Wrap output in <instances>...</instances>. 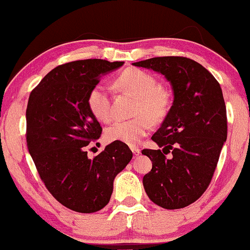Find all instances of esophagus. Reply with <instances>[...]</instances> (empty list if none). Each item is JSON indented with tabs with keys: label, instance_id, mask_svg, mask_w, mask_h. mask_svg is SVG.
<instances>
[{
	"label": "esophagus",
	"instance_id": "obj_1",
	"mask_svg": "<svg viewBox=\"0 0 250 250\" xmlns=\"http://www.w3.org/2000/svg\"><path fill=\"white\" fill-rule=\"evenodd\" d=\"M130 148H131L132 153H134L135 156H138V154L141 153V148H138V147H136V146H131Z\"/></svg>",
	"mask_w": 250,
	"mask_h": 250
}]
</instances>
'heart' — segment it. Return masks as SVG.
Wrapping results in <instances>:
<instances>
[{
  "mask_svg": "<svg viewBox=\"0 0 250 250\" xmlns=\"http://www.w3.org/2000/svg\"><path fill=\"white\" fill-rule=\"evenodd\" d=\"M115 86L137 97L134 113L138 115L131 120H118L106 128L107 142H121L135 146L151 130V122L164 119L169 106V96L165 90L157 86L152 75L141 69L129 68L123 70L115 80ZM87 107L99 121L108 122L113 118L109 88L104 84H96L87 94ZM147 116L150 119L146 118Z\"/></svg>",
  "mask_w": 250,
  "mask_h": 250,
  "instance_id": "1",
  "label": "heart"
}]
</instances>
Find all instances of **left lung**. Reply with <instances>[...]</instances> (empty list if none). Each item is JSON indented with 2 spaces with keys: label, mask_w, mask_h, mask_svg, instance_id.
Wrapping results in <instances>:
<instances>
[{
  "label": "left lung",
  "mask_w": 250,
  "mask_h": 250,
  "mask_svg": "<svg viewBox=\"0 0 250 250\" xmlns=\"http://www.w3.org/2000/svg\"><path fill=\"white\" fill-rule=\"evenodd\" d=\"M132 65L163 74L174 94L162 127L151 137L164 148L142 151L152 162L143 178L145 192L164 209L186 208L209 187L227 138L222 87L203 65L183 56L152 58ZM168 153L172 154L166 157Z\"/></svg>",
  "instance_id": "left-lung-1"
}]
</instances>
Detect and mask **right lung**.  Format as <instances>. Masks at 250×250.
<instances>
[{
	"instance_id": "1",
	"label": "right lung",
	"mask_w": 250,
	"mask_h": 250,
	"mask_svg": "<svg viewBox=\"0 0 250 250\" xmlns=\"http://www.w3.org/2000/svg\"><path fill=\"white\" fill-rule=\"evenodd\" d=\"M123 62L100 59L64 63L33 88L26 108V143L40 179L65 208L92 213L108 204L115 176L132 152L113 142L93 159L86 146L99 140L103 128L87 107V94L100 76Z\"/></svg>"
}]
</instances>
